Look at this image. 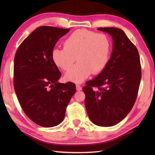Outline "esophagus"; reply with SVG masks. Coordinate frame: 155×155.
I'll list each match as a JSON object with an SVG mask.
<instances>
[{"mask_svg": "<svg viewBox=\"0 0 155 155\" xmlns=\"http://www.w3.org/2000/svg\"><path fill=\"white\" fill-rule=\"evenodd\" d=\"M76 88H77V90L78 91H79L82 90V87L81 86L80 84H77V85H76Z\"/></svg>", "mask_w": 155, "mask_h": 155, "instance_id": "1", "label": "esophagus"}]
</instances>
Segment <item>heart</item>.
Returning a JSON list of instances; mask_svg holds the SVG:
<instances>
[{"label": "heart", "mask_w": 155, "mask_h": 155, "mask_svg": "<svg viewBox=\"0 0 155 155\" xmlns=\"http://www.w3.org/2000/svg\"><path fill=\"white\" fill-rule=\"evenodd\" d=\"M110 41L103 33L78 29L65 39L63 48H54L52 62L63 71L70 68L76 60L78 62L66 72L65 79L75 83L84 81L91 74L103 71L109 61Z\"/></svg>", "instance_id": "heart-1"}]
</instances>
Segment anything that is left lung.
Instances as JSON below:
<instances>
[{
    "label": "left lung",
    "mask_w": 155,
    "mask_h": 155,
    "mask_svg": "<svg viewBox=\"0 0 155 155\" xmlns=\"http://www.w3.org/2000/svg\"><path fill=\"white\" fill-rule=\"evenodd\" d=\"M109 34L113 52L107 67L83 88L88 116L101 127L119 123L135 103L141 78L140 57L137 47L120 28H98Z\"/></svg>",
    "instance_id": "obj_1"
}]
</instances>
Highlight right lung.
<instances>
[{
    "label": "right lung",
    "instance_id": "1",
    "mask_svg": "<svg viewBox=\"0 0 155 155\" xmlns=\"http://www.w3.org/2000/svg\"><path fill=\"white\" fill-rule=\"evenodd\" d=\"M69 31L38 27L16 52L13 83L16 97L26 115L39 126L52 127L60 124L76 92L73 83H58L61 73L51 58L57 41Z\"/></svg>",
    "mask_w": 155,
    "mask_h": 155
}]
</instances>
